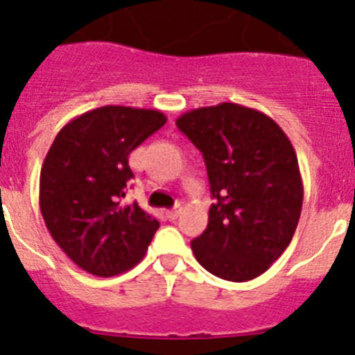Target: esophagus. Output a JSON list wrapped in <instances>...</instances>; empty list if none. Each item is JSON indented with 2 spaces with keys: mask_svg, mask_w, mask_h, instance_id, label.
<instances>
[{
  "mask_svg": "<svg viewBox=\"0 0 355 355\" xmlns=\"http://www.w3.org/2000/svg\"><path fill=\"white\" fill-rule=\"evenodd\" d=\"M180 214H182V205H180V203H177V205H175L173 209L168 210V217H170L171 221H175V219H177V217L180 216Z\"/></svg>",
  "mask_w": 355,
  "mask_h": 355,
  "instance_id": "34e87169",
  "label": "esophagus"
}]
</instances>
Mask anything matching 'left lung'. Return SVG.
Returning a JSON list of instances; mask_svg holds the SVG:
<instances>
[{
	"mask_svg": "<svg viewBox=\"0 0 355 355\" xmlns=\"http://www.w3.org/2000/svg\"><path fill=\"white\" fill-rule=\"evenodd\" d=\"M177 125L203 154L214 198L194 257L221 279H254L288 248L301 217L304 187L288 136L233 102L187 111Z\"/></svg>",
	"mask_w": 355,
	"mask_h": 355,
	"instance_id": "obj_1",
	"label": "left lung"
}]
</instances>
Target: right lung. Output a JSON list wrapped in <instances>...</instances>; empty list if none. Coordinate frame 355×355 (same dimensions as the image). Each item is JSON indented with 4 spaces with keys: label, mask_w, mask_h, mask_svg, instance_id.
I'll return each mask as SVG.
<instances>
[{
    "label": "right lung",
    "mask_w": 355,
    "mask_h": 355,
    "mask_svg": "<svg viewBox=\"0 0 355 355\" xmlns=\"http://www.w3.org/2000/svg\"><path fill=\"white\" fill-rule=\"evenodd\" d=\"M168 118L157 110L102 106L72 118L40 170V212L63 253L94 276L127 272L145 257L159 221L125 187L129 154Z\"/></svg>",
    "instance_id": "right-lung-1"
}]
</instances>
